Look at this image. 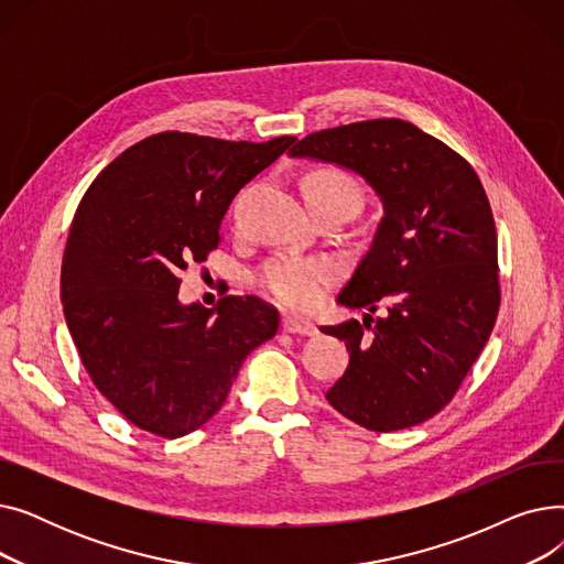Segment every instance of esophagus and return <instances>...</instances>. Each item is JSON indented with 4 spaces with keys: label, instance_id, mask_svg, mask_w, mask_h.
I'll list each match as a JSON object with an SVG mask.
<instances>
[{
    "label": "esophagus",
    "instance_id": "obj_1",
    "mask_svg": "<svg viewBox=\"0 0 564 564\" xmlns=\"http://www.w3.org/2000/svg\"><path fill=\"white\" fill-rule=\"evenodd\" d=\"M283 329L288 334H302V336H315L317 327L311 319H304L300 315H283Z\"/></svg>",
    "mask_w": 564,
    "mask_h": 564
}]
</instances>
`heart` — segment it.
Wrapping results in <instances>:
<instances>
[{
	"instance_id": "b5f03b06",
	"label": "heart",
	"mask_w": 564,
	"mask_h": 564,
	"mask_svg": "<svg viewBox=\"0 0 564 564\" xmlns=\"http://www.w3.org/2000/svg\"><path fill=\"white\" fill-rule=\"evenodd\" d=\"M302 192L311 210L324 205L345 203L357 210L361 189L354 177L338 166H317L302 177ZM336 276V264L327 258L279 256L267 262L258 285L283 306L311 308L322 300V292Z\"/></svg>"
}]
</instances>
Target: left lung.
<instances>
[{
    "label": "left lung",
    "mask_w": 564,
    "mask_h": 564,
    "mask_svg": "<svg viewBox=\"0 0 564 564\" xmlns=\"http://www.w3.org/2000/svg\"><path fill=\"white\" fill-rule=\"evenodd\" d=\"M290 158L361 175L383 210L370 249L336 297L366 308L364 324L322 327L349 351L329 404L372 432L432 419L480 357L500 304L496 226L478 173L400 118L313 132ZM379 303L388 315L372 321Z\"/></svg>",
    "instance_id": "8db88e82"
}]
</instances>
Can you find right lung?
Wrapping results in <instances>:
<instances>
[{"mask_svg":"<svg viewBox=\"0 0 564 564\" xmlns=\"http://www.w3.org/2000/svg\"><path fill=\"white\" fill-rule=\"evenodd\" d=\"M297 137L264 143L160 132L86 189L62 264V304L96 389L143 432L177 438L210 421L247 354L279 329L258 297L181 304V272L219 245L230 200Z\"/></svg>","mask_w":564,"mask_h":564,"instance_id":"right-lung-1","label":"right lung"}]
</instances>
